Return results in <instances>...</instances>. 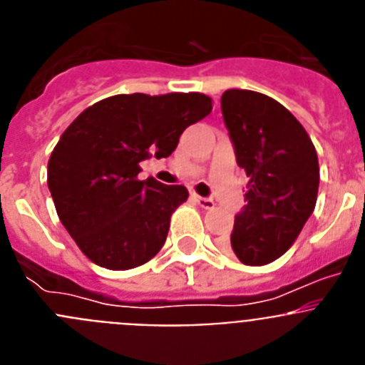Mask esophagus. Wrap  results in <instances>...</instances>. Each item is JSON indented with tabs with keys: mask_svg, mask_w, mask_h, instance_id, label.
Listing matches in <instances>:
<instances>
[{
	"mask_svg": "<svg viewBox=\"0 0 365 365\" xmlns=\"http://www.w3.org/2000/svg\"><path fill=\"white\" fill-rule=\"evenodd\" d=\"M195 201H197V205L201 206V208H205V210H212L215 206L214 199H208V197H199V195H195Z\"/></svg>",
	"mask_w": 365,
	"mask_h": 365,
	"instance_id": "obj_1",
	"label": "esophagus"
}]
</instances>
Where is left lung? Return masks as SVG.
<instances>
[{
    "mask_svg": "<svg viewBox=\"0 0 365 365\" xmlns=\"http://www.w3.org/2000/svg\"><path fill=\"white\" fill-rule=\"evenodd\" d=\"M221 109L235 159L248 177L247 205L222 248L245 265H267L292 247L314 210L318 155L294 115L263 93L228 89Z\"/></svg>",
    "mask_w": 365,
    "mask_h": 365,
    "instance_id": "left-lung-1",
    "label": "left lung"
}]
</instances>
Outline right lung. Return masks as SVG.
Instances as JSON below:
<instances>
[{
    "label": "right lung",
    "instance_id": "add662e5",
    "mask_svg": "<svg viewBox=\"0 0 365 365\" xmlns=\"http://www.w3.org/2000/svg\"><path fill=\"white\" fill-rule=\"evenodd\" d=\"M210 111L202 93H133L100 100L71 122L51 153L47 185L58 217L93 263L128 270L157 256L188 190L140 180L138 163L172 155L182 131Z\"/></svg>",
    "mask_w": 365,
    "mask_h": 365
}]
</instances>
